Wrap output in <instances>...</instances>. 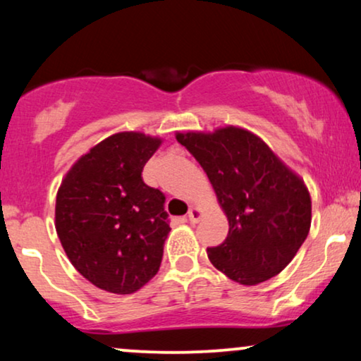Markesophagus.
<instances>
[{"label":"esophagus","instance_id":"obj_1","mask_svg":"<svg viewBox=\"0 0 361 361\" xmlns=\"http://www.w3.org/2000/svg\"><path fill=\"white\" fill-rule=\"evenodd\" d=\"M187 216H189V221L190 224H197L202 219V212L197 209V207H190L189 214H187Z\"/></svg>","mask_w":361,"mask_h":361}]
</instances>
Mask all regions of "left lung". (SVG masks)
Here are the masks:
<instances>
[{
	"label": "left lung",
	"mask_w": 361,
	"mask_h": 361,
	"mask_svg": "<svg viewBox=\"0 0 361 361\" xmlns=\"http://www.w3.org/2000/svg\"><path fill=\"white\" fill-rule=\"evenodd\" d=\"M176 137L207 172L228 219L224 243L207 248L212 264L245 286L279 274L309 235L312 205L304 182L241 128Z\"/></svg>",
	"instance_id": "1"
}]
</instances>
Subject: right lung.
<instances>
[{
  "instance_id": "right-lung-1",
  "label": "right lung",
  "mask_w": 361,
  "mask_h": 361,
  "mask_svg": "<svg viewBox=\"0 0 361 361\" xmlns=\"http://www.w3.org/2000/svg\"><path fill=\"white\" fill-rule=\"evenodd\" d=\"M161 140L118 133L78 159L56 200V230L83 278L115 294L141 289L159 271L169 235L166 195L142 180Z\"/></svg>"
}]
</instances>
